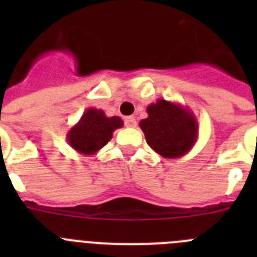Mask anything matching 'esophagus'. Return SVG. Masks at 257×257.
<instances>
[{
    "label": "esophagus",
    "mask_w": 257,
    "mask_h": 257,
    "mask_svg": "<svg viewBox=\"0 0 257 257\" xmlns=\"http://www.w3.org/2000/svg\"><path fill=\"white\" fill-rule=\"evenodd\" d=\"M124 124L127 127H136V119L134 117H126L124 118Z\"/></svg>",
    "instance_id": "1"
}]
</instances>
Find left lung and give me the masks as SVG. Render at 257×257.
<instances>
[{"label": "left lung", "instance_id": "1", "mask_svg": "<svg viewBox=\"0 0 257 257\" xmlns=\"http://www.w3.org/2000/svg\"><path fill=\"white\" fill-rule=\"evenodd\" d=\"M148 117L140 128L145 140L163 158H180L194 147L198 139V121L190 109L179 103L158 99L147 108Z\"/></svg>", "mask_w": 257, "mask_h": 257}]
</instances>
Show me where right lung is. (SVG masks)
Instances as JSON below:
<instances>
[{"instance_id":"add662e5","label":"right lung","mask_w":257,"mask_h":257,"mask_svg":"<svg viewBox=\"0 0 257 257\" xmlns=\"http://www.w3.org/2000/svg\"><path fill=\"white\" fill-rule=\"evenodd\" d=\"M123 126L118 115L108 117L103 109L87 108L79 121L67 134L68 144L79 154L92 156L112 139L113 133Z\"/></svg>"}]
</instances>
